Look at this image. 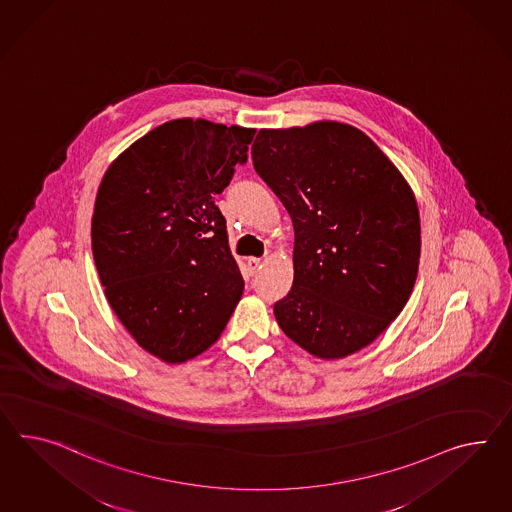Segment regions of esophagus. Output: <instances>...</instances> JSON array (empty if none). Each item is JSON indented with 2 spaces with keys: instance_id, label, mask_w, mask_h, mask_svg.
Segmentation results:
<instances>
[{
  "instance_id": "1",
  "label": "esophagus",
  "mask_w": 512,
  "mask_h": 512,
  "mask_svg": "<svg viewBox=\"0 0 512 512\" xmlns=\"http://www.w3.org/2000/svg\"><path fill=\"white\" fill-rule=\"evenodd\" d=\"M249 269L252 273H258L262 269V258H249Z\"/></svg>"
}]
</instances>
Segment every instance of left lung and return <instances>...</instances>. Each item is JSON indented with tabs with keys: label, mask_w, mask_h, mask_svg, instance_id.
I'll return each mask as SVG.
<instances>
[{
	"label": "left lung",
	"mask_w": 512,
	"mask_h": 512,
	"mask_svg": "<svg viewBox=\"0 0 512 512\" xmlns=\"http://www.w3.org/2000/svg\"><path fill=\"white\" fill-rule=\"evenodd\" d=\"M252 163L295 230L293 286L275 302L284 334L317 358L377 340L414 288L420 211L366 133L332 120L260 130Z\"/></svg>",
	"instance_id": "obj_1"
}]
</instances>
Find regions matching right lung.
<instances>
[{
    "instance_id": "1",
    "label": "right lung",
    "mask_w": 512,
    "mask_h": 512,
    "mask_svg": "<svg viewBox=\"0 0 512 512\" xmlns=\"http://www.w3.org/2000/svg\"><path fill=\"white\" fill-rule=\"evenodd\" d=\"M256 130L178 118L105 172L92 256L105 297L135 341L169 364L219 340L243 295L215 197L247 163Z\"/></svg>"
}]
</instances>
